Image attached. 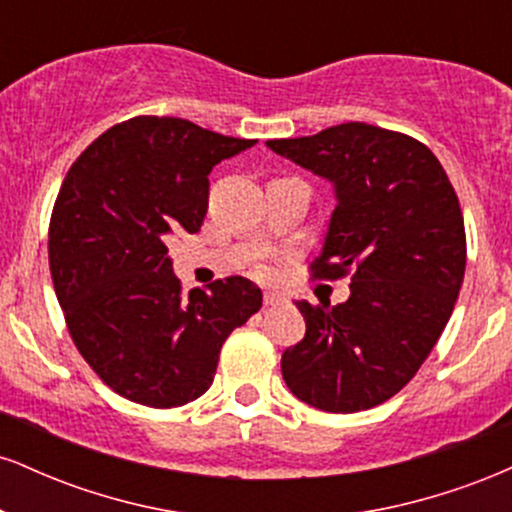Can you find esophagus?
<instances>
[{
  "mask_svg": "<svg viewBox=\"0 0 512 512\" xmlns=\"http://www.w3.org/2000/svg\"><path fill=\"white\" fill-rule=\"evenodd\" d=\"M286 303H289V298H286L284 293L279 291L264 293V305H267V308H279V305H286Z\"/></svg>",
  "mask_w": 512,
  "mask_h": 512,
  "instance_id": "obj_1",
  "label": "esophagus"
}]
</instances>
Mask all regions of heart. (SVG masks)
Here are the masks:
<instances>
[{"mask_svg": "<svg viewBox=\"0 0 512 512\" xmlns=\"http://www.w3.org/2000/svg\"><path fill=\"white\" fill-rule=\"evenodd\" d=\"M260 274H269V269L267 267H260Z\"/></svg>", "mask_w": 512, "mask_h": 512, "instance_id": "b5f03b06", "label": "heart"}]
</instances>
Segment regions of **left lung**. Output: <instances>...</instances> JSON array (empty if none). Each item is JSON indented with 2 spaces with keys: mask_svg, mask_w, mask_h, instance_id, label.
Returning <instances> with one entry per match:
<instances>
[{
  "mask_svg": "<svg viewBox=\"0 0 512 512\" xmlns=\"http://www.w3.org/2000/svg\"><path fill=\"white\" fill-rule=\"evenodd\" d=\"M267 146L334 185L310 269L351 274L349 301L296 303L305 337L281 356L286 385L332 414L378 407L414 378L455 308L467 264L460 199L426 144L366 122Z\"/></svg>",
  "mask_w": 512,
  "mask_h": 512,
  "instance_id": "left-lung-1",
  "label": "left lung"
}]
</instances>
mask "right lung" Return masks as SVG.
<instances>
[{
  "instance_id": "obj_1",
  "label": "right lung",
  "mask_w": 512,
  "mask_h": 512,
  "mask_svg": "<svg viewBox=\"0 0 512 512\" xmlns=\"http://www.w3.org/2000/svg\"><path fill=\"white\" fill-rule=\"evenodd\" d=\"M252 144L139 115L69 168L50 219L52 284L76 349L117 395L156 409L202 397L228 334L262 308L243 276L182 293L166 245L199 231L211 168Z\"/></svg>"
}]
</instances>
